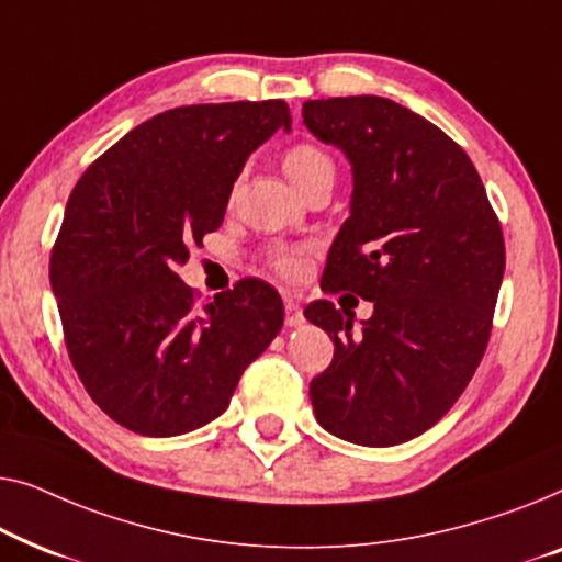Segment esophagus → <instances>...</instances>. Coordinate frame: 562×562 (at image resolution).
Instances as JSON below:
<instances>
[{"label":"esophagus","instance_id":"1","mask_svg":"<svg viewBox=\"0 0 562 562\" xmlns=\"http://www.w3.org/2000/svg\"><path fill=\"white\" fill-rule=\"evenodd\" d=\"M284 323H288V328H300L305 323L303 318V307H300V303L295 297H284Z\"/></svg>","mask_w":562,"mask_h":562}]
</instances>
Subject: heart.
<instances>
[{
  "label": "heart",
  "mask_w": 562,
  "mask_h": 562,
  "mask_svg": "<svg viewBox=\"0 0 562 562\" xmlns=\"http://www.w3.org/2000/svg\"><path fill=\"white\" fill-rule=\"evenodd\" d=\"M282 168L288 172V178L292 180V186H303L307 178L318 176V172H334V160L323 153L321 147L315 145H295L290 147L282 157ZM274 265L280 267L282 272H295L300 267V257L295 251L282 249L274 255Z\"/></svg>",
  "instance_id": "1"
}]
</instances>
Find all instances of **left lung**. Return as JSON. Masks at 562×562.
I'll list each match as a JSON object with an SVG mask.
<instances>
[{
	"label": "left lung",
	"instance_id": "8db88e82",
	"mask_svg": "<svg viewBox=\"0 0 562 562\" xmlns=\"http://www.w3.org/2000/svg\"><path fill=\"white\" fill-rule=\"evenodd\" d=\"M303 124L351 165L349 218L323 284L374 303L353 330L318 300L334 361L311 382L315 420L357 446L430 430L484 357L504 278V239L469 155L425 116L382 97L307 101Z\"/></svg>",
	"mask_w": 562,
	"mask_h": 562
}]
</instances>
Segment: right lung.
I'll use <instances>...</instances> for the list:
<instances>
[{"mask_svg":"<svg viewBox=\"0 0 562 562\" xmlns=\"http://www.w3.org/2000/svg\"><path fill=\"white\" fill-rule=\"evenodd\" d=\"M290 124L280 99L170 109L124 134L70 193L50 284L86 392L126 430L172 438L216 420L280 334L270 284L244 280L195 311L176 270L221 226L249 155Z\"/></svg>","mask_w":562,"mask_h":562,"instance_id":"add662e5","label":"right lung"}]
</instances>
